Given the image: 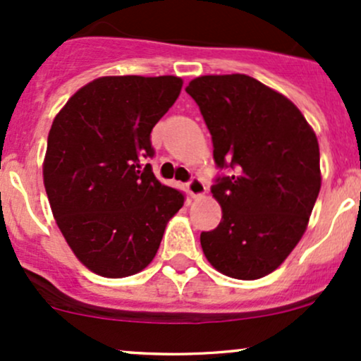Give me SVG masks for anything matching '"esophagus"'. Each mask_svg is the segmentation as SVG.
I'll return each mask as SVG.
<instances>
[{
  "mask_svg": "<svg viewBox=\"0 0 361 361\" xmlns=\"http://www.w3.org/2000/svg\"><path fill=\"white\" fill-rule=\"evenodd\" d=\"M186 190H188L190 197H192V198H198V197H202V195L205 193L207 188H205V183L200 180V178L193 176L192 180H190L188 183H186Z\"/></svg>",
  "mask_w": 361,
  "mask_h": 361,
  "instance_id": "1",
  "label": "esophagus"
}]
</instances>
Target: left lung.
<instances>
[{
  "label": "left lung",
  "instance_id": "left-lung-1",
  "mask_svg": "<svg viewBox=\"0 0 361 361\" xmlns=\"http://www.w3.org/2000/svg\"><path fill=\"white\" fill-rule=\"evenodd\" d=\"M185 90L212 135L215 164L229 169L212 185L222 221L200 234L202 250L224 275L261 279L305 233L321 190L316 134L288 98L246 74L200 76Z\"/></svg>",
  "mask_w": 361,
  "mask_h": 361
}]
</instances>
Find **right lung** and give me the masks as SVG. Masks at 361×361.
Masks as SVG:
<instances>
[{
	"mask_svg": "<svg viewBox=\"0 0 361 361\" xmlns=\"http://www.w3.org/2000/svg\"><path fill=\"white\" fill-rule=\"evenodd\" d=\"M176 76H105L69 98L54 118L44 185L54 219L78 259L122 279L151 263L185 195L156 180L152 127L171 109Z\"/></svg>",
	"mask_w": 361,
	"mask_h": 361,
	"instance_id": "obj_1",
	"label": "right lung"
}]
</instances>
